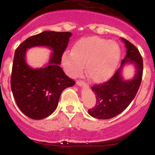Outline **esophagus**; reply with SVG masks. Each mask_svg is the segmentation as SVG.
<instances>
[{"label":"esophagus","mask_w":155,"mask_h":155,"mask_svg":"<svg viewBox=\"0 0 155 155\" xmlns=\"http://www.w3.org/2000/svg\"><path fill=\"white\" fill-rule=\"evenodd\" d=\"M76 84L78 85V86H83V85H84V82L82 81L78 80L76 81Z\"/></svg>","instance_id":"obj_1"}]
</instances>
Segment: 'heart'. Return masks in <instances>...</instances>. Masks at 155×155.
I'll list each match as a JSON object with an SVG mask.
<instances>
[{"mask_svg":"<svg viewBox=\"0 0 155 155\" xmlns=\"http://www.w3.org/2000/svg\"><path fill=\"white\" fill-rule=\"evenodd\" d=\"M118 44L97 36L82 38L74 44L72 53L65 52L62 64L71 77H78L86 65V74L94 83H102L113 76L118 65Z\"/></svg>","mask_w":155,"mask_h":155,"instance_id":"obj_1","label":"heart"}]
</instances>
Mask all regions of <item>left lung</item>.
Returning a JSON list of instances; mask_svg holds the SVG:
<instances>
[{"mask_svg": "<svg viewBox=\"0 0 155 155\" xmlns=\"http://www.w3.org/2000/svg\"><path fill=\"white\" fill-rule=\"evenodd\" d=\"M127 48V54L119 69L107 82L91 87L96 94V104L88 110V114L97 119H110L121 113L132 101L140 87L143 74L142 57L137 48L122 38ZM134 64L136 75L130 80H124L121 71L125 63Z\"/></svg>", "mask_w": 155, "mask_h": 155, "instance_id": "obj_1", "label": "left lung"}]
</instances>
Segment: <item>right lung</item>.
I'll return each instance as SVG.
<instances>
[{"mask_svg": "<svg viewBox=\"0 0 155 155\" xmlns=\"http://www.w3.org/2000/svg\"><path fill=\"white\" fill-rule=\"evenodd\" d=\"M71 32L46 31L34 35L18 46L13 61L11 87L20 110L28 117L41 120L57 108L61 92L74 85L59 66L68 47ZM46 46L53 51L48 66L33 69L25 61L26 49Z\"/></svg>", "mask_w": 155, "mask_h": 155, "instance_id": "obj_1", "label": "right lung"}]
</instances>
